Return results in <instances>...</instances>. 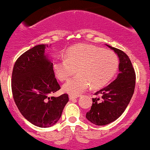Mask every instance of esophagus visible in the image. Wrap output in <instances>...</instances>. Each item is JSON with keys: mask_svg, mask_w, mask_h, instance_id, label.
Wrapping results in <instances>:
<instances>
[{"mask_svg": "<svg viewBox=\"0 0 150 150\" xmlns=\"http://www.w3.org/2000/svg\"><path fill=\"white\" fill-rule=\"evenodd\" d=\"M78 98V96H75V95H71V94H70L69 95V99L71 100H75V99H76Z\"/></svg>", "mask_w": 150, "mask_h": 150, "instance_id": "obj_1", "label": "esophagus"}]
</instances>
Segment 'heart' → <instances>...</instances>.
Returning a JSON list of instances; mask_svg holds the SVG:
<instances>
[{
    "label": "heart",
    "mask_w": 150,
    "mask_h": 150,
    "mask_svg": "<svg viewBox=\"0 0 150 150\" xmlns=\"http://www.w3.org/2000/svg\"><path fill=\"white\" fill-rule=\"evenodd\" d=\"M119 61L114 52L98 46L80 44L70 48L65 58L55 60L54 72L61 81L68 80L75 73L79 74L65 83L63 90L72 95H79L91 85L100 88L114 77Z\"/></svg>",
    "instance_id": "obj_1"
}]
</instances>
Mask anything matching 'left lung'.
<instances>
[{"label": "left lung", "mask_w": 150, "mask_h": 150, "mask_svg": "<svg viewBox=\"0 0 150 150\" xmlns=\"http://www.w3.org/2000/svg\"><path fill=\"white\" fill-rule=\"evenodd\" d=\"M108 46L117 54L120 73L113 82L94 94L100 97L92 98L91 110L87 112V119L98 126L107 125L120 117L130 101L136 84L135 71L127 55L117 48Z\"/></svg>", "instance_id": "1"}]
</instances>
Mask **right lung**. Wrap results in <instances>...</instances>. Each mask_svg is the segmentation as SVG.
Returning a JSON list of instances; mask_svg holds the SVG:
<instances>
[{
	"instance_id": "add662e5",
	"label": "right lung",
	"mask_w": 150,
	"mask_h": 150,
	"mask_svg": "<svg viewBox=\"0 0 150 150\" xmlns=\"http://www.w3.org/2000/svg\"><path fill=\"white\" fill-rule=\"evenodd\" d=\"M47 44L27 50L13 65L11 88L17 108L26 120L39 127H50L61 117L68 94L50 97L60 89L53 64L45 55Z\"/></svg>"
}]
</instances>
